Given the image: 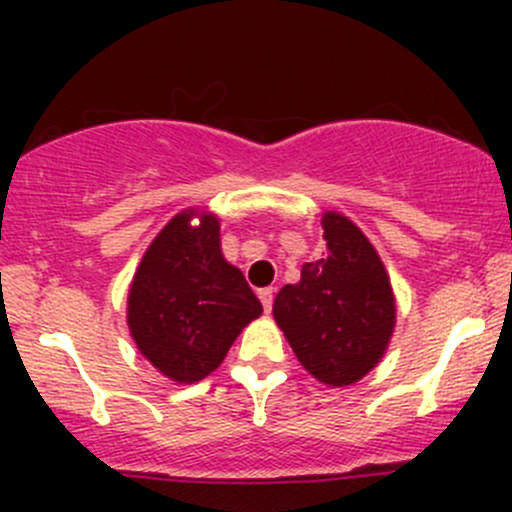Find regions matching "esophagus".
Masks as SVG:
<instances>
[{
    "label": "esophagus",
    "instance_id": "esophagus-1",
    "mask_svg": "<svg viewBox=\"0 0 512 512\" xmlns=\"http://www.w3.org/2000/svg\"><path fill=\"white\" fill-rule=\"evenodd\" d=\"M260 302H262V307H265V312H272V299H275V289L272 287H265V289H260Z\"/></svg>",
    "mask_w": 512,
    "mask_h": 512
}]
</instances>
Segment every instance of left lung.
<instances>
[{
  "instance_id": "8db88e82",
  "label": "left lung",
  "mask_w": 512,
  "mask_h": 512,
  "mask_svg": "<svg viewBox=\"0 0 512 512\" xmlns=\"http://www.w3.org/2000/svg\"><path fill=\"white\" fill-rule=\"evenodd\" d=\"M327 252L304 262L297 285H285L272 314L299 364L329 386H349L384 356L396 302L384 262L352 220L322 218Z\"/></svg>"
}]
</instances>
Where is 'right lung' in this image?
I'll return each instance as SVG.
<instances>
[{
  "mask_svg": "<svg viewBox=\"0 0 512 512\" xmlns=\"http://www.w3.org/2000/svg\"><path fill=\"white\" fill-rule=\"evenodd\" d=\"M260 314L245 275L223 257L218 218L198 210H183L158 232L128 289L133 342L178 384L218 369L237 334Z\"/></svg>",
  "mask_w": 512,
  "mask_h": 512,
  "instance_id": "right-lung-1",
  "label": "right lung"
}]
</instances>
